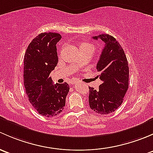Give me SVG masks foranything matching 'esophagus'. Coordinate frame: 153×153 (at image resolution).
<instances>
[{"label":"esophagus","mask_w":153,"mask_h":153,"mask_svg":"<svg viewBox=\"0 0 153 153\" xmlns=\"http://www.w3.org/2000/svg\"><path fill=\"white\" fill-rule=\"evenodd\" d=\"M74 83H75V82H74L72 83V84H73V85H74Z\"/></svg>","instance_id":"esophagus-1"}]
</instances>
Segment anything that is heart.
<instances>
[{"label": "heart", "instance_id": "heart-1", "mask_svg": "<svg viewBox=\"0 0 153 153\" xmlns=\"http://www.w3.org/2000/svg\"><path fill=\"white\" fill-rule=\"evenodd\" d=\"M90 47H93V45L87 42H83L80 44V49L81 50L85 49L86 48H90Z\"/></svg>", "mask_w": 153, "mask_h": 153}]
</instances>
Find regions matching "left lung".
Returning a JSON list of instances; mask_svg holds the SVG:
<instances>
[{"instance_id": "left-lung-1", "label": "left lung", "mask_w": 153, "mask_h": 153, "mask_svg": "<svg viewBox=\"0 0 153 153\" xmlns=\"http://www.w3.org/2000/svg\"><path fill=\"white\" fill-rule=\"evenodd\" d=\"M105 43L97 69L102 81L99 90L89 87V105L94 112L109 114L119 108L128 89L129 67L127 57L119 42L106 34L93 37Z\"/></svg>"}]
</instances>
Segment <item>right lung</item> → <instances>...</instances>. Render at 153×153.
I'll list each match as a JSON object with an SVG mask.
<instances>
[{"mask_svg": "<svg viewBox=\"0 0 153 153\" xmlns=\"http://www.w3.org/2000/svg\"><path fill=\"white\" fill-rule=\"evenodd\" d=\"M58 33H41L32 40L24 55V86L30 103L38 113L56 116L64 109L70 88L68 83L53 85L50 74L58 62Z\"/></svg>", "mask_w": 153, "mask_h": 153, "instance_id": "obj_1", "label": "right lung"}]
</instances>
